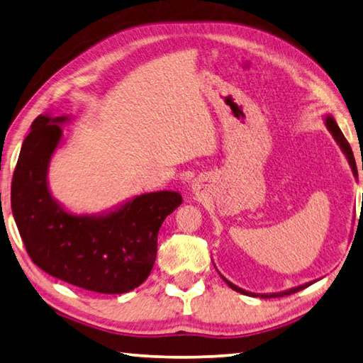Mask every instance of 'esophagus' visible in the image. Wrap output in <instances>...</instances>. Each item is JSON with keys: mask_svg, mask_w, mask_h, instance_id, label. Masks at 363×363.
Here are the masks:
<instances>
[{"mask_svg": "<svg viewBox=\"0 0 363 363\" xmlns=\"http://www.w3.org/2000/svg\"><path fill=\"white\" fill-rule=\"evenodd\" d=\"M201 184L198 181H194V184H191V191H194L195 195H200L201 194Z\"/></svg>", "mask_w": 363, "mask_h": 363, "instance_id": "1", "label": "esophagus"}]
</instances>
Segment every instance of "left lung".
Wrapping results in <instances>:
<instances>
[{
  "label": "left lung",
  "instance_id": "obj_1",
  "mask_svg": "<svg viewBox=\"0 0 363 363\" xmlns=\"http://www.w3.org/2000/svg\"><path fill=\"white\" fill-rule=\"evenodd\" d=\"M324 123H325V127H328V130L332 133L333 140L337 141V145L340 146V149H342L343 154L346 155L347 163H350V167H351V169H352V174H354V177H356V181H357V179H359V174H357V167H356V160H354L352 149H351L350 143H347V141H346V138H345V135L342 133V130H340L337 121L333 119L332 115H325V116H324ZM362 169H363V167H362ZM362 203H363V200H362ZM217 272H218V271H217ZM218 274H220V272H218ZM220 277H222V279L226 281V285H228L231 289L238 291V293L245 294V296H250V297H261V299H271V297H281V296L294 294V293H297V291H301V289H303V288L313 285V283L318 281V280H313V281L303 283V285L289 288V289H285V291H280V293H264V294H258V293H250V291H245V289H242V288L236 286V285H234V283H231L230 280H226L222 274H220Z\"/></svg>",
  "mask_w": 363,
  "mask_h": 363
}]
</instances>
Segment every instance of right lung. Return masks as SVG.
Wrapping results in <instances>:
<instances>
[{
    "mask_svg": "<svg viewBox=\"0 0 363 363\" xmlns=\"http://www.w3.org/2000/svg\"><path fill=\"white\" fill-rule=\"evenodd\" d=\"M70 116L44 113L33 121L12 177L11 203L34 264L52 277L102 294L143 283L157 255L159 230L182 203L179 191L137 195L99 214H77L53 196L48 168Z\"/></svg>",
    "mask_w": 363,
    "mask_h": 363,
    "instance_id": "obj_1",
    "label": "right lung"
}]
</instances>
